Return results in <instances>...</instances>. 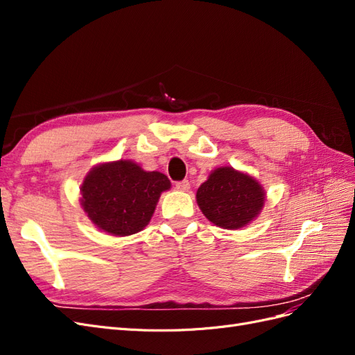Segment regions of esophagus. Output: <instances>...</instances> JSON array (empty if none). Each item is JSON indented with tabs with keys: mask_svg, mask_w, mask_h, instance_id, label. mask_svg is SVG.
I'll return each instance as SVG.
<instances>
[{
	"mask_svg": "<svg viewBox=\"0 0 355 355\" xmlns=\"http://www.w3.org/2000/svg\"><path fill=\"white\" fill-rule=\"evenodd\" d=\"M176 188H178L179 191H188V189L191 188V184H189V182H188L187 179H184V180L176 182Z\"/></svg>",
	"mask_w": 355,
	"mask_h": 355,
	"instance_id": "obj_1",
	"label": "esophagus"
}]
</instances>
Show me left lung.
I'll list each match as a JSON object with an SVG mask.
<instances>
[{
  "label": "left lung",
  "mask_w": 355,
  "mask_h": 355,
  "mask_svg": "<svg viewBox=\"0 0 355 355\" xmlns=\"http://www.w3.org/2000/svg\"><path fill=\"white\" fill-rule=\"evenodd\" d=\"M197 202L210 222L237 230L259 214L265 194L253 178L232 167H219L198 188Z\"/></svg>",
  "instance_id": "8db88e82"
}]
</instances>
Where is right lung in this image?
<instances>
[{
    "instance_id": "obj_1",
    "label": "right lung",
    "mask_w": 355,
    "mask_h": 355,
    "mask_svg": "<svg viewBox=\"0 0 355 355\" xmlns=\"http://www.w3.org/2000/svg\"><path fill=\"white\" fill-rule=\"evenodd\" d=\"M168 188L166 175L121 159L94 167L85 176L81 204L99 230L124 237L146 227L161 192Z\"/></svg>"
}]
</instances>
